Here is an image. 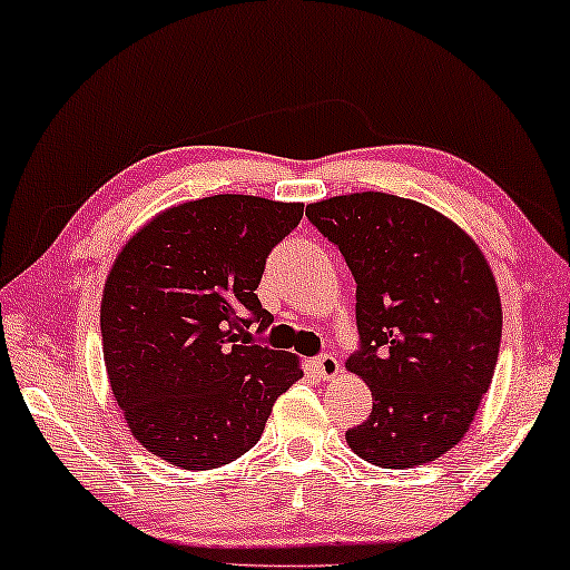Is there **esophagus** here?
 Segmentation results:
<instances>
[{
	"instance_id": "1",
	"label": "esophagus",
	"mask_w": 570,
	"mask_h": 570,
	"mask_svg": "<svg viewBox=\"0 0 570 570\" xmlns=\"http://www.w3.org/2000/svg\"><path fill=\"white\" fill-rule=\"evenodd\" d=\"M314 363H316V371H318V376H322L324 381H332V379H337L340 373H342V363H340L337 357H334V355H318Z\"/></svg>"
}]
</instances>
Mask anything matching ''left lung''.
<instances>
[{"mask_svg":"<svg viewBox=\"0 0 570 570\" xmlns=\"http://www.w3.org/2000/svg\"><path fill=\"white\" fill-rule=\"evenodd\" d=\"M355 277L361 350L347 371L373 410L350 428L365 462L404 470L433 462L470 431L501 347V295L480 246L446 215L384 191L306 207Z\"/></svg>","mask_w":570,"mask_h":570,"instance_id":"obj_1","label":"left lung"}]
</instances>
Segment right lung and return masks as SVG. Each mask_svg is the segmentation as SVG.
<instances>
[{
	"mask_svg": "<svg viewBox=\"0 0 570 570\" xmlns=\"http://www.w3.org/2000/svg\"><path fill=\"white\" fill-rule=\"evenodd\" d=\"M301 202L215 194L163 209L116 256L100 301L111 392L129 431L184 470H215L259 441L272 404L303 376L262 345L256 298Z\"/></svg>",
	"mask_w": 570,
	"mask_h": 570,
	"instance_id": "obj_1",
	"label": "right lung"
}]
</instances>
